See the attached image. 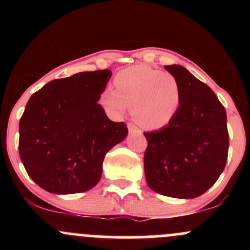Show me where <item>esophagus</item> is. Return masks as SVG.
<instances>
[{"label":"esophagus","mask_w":250,"mask_h":250,"mask_svg":"<svg viewBox=\"0 0 250 250\" xmlns=\"http://www.w3.org/2000/svg\"><path fill=\"white\" fill-rule=\"evenodd\" d=\"M128 130H129V133L141 135V130H140V129L137 128L136 125H133V123H128Z\"/></svg>","instance_id":"34e87169"}]
</instances>
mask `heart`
<instances>
[{"label":"heart","mask_w":250,"mask_h":250,"mask_svg":"<svg viewBox=\"0 0 250 250\" xmlns=\"http://www.w3.org/2000/svg\"><path fill=\"white\" fill-rule=\"evenodd\" d=\"M114 83L116 90L105 88L100 103L116 117L133 107L134 121L145 129L165 127L180 108V84L169 73L137 64L120 71Z\"/></svg>","instance_id":"1"}]
</instances>
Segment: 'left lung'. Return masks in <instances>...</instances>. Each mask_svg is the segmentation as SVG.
I'll use <instances>...</instances> for the list:
<instances>
[{
	"label": "left lung",
	"instance_id": "obj_1",
	"mask_svg": "<svg viewBox=\"0 0 250 250\" xmlns=\"http://www.w3.org/2000/svg\"><path fill=\"white\" fill-rule=\"evenodd\" d=\"M165 68L179 82L181 104L166 127L145 133L146 180L151 190L165 196L194 199L206 193L226 167V109L214 91L185 67Z\"/></svg>",
	"mask_w": 250,
	"mask_h": 250
}]
</instances>
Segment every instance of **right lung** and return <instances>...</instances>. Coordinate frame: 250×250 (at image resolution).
<instances>
[{
  "instance_id": "add662e5",
  "label": "right lung",
  "mask_w": 250,
  "mask_h": 250,
  "mask_svg": "<svg viewBox=\"0 0 250 250\" xmlns=\"http://www.w3.org/2000/svg\"><path fill=\"white\" fill-rule=\"evenodd\" d=\"M111 71H83L33 94L20 120L19 151L31 180L53 194L87 191L99 183L105 154L127 137L97 101Z\"/></svg>"
}]
</instances>
